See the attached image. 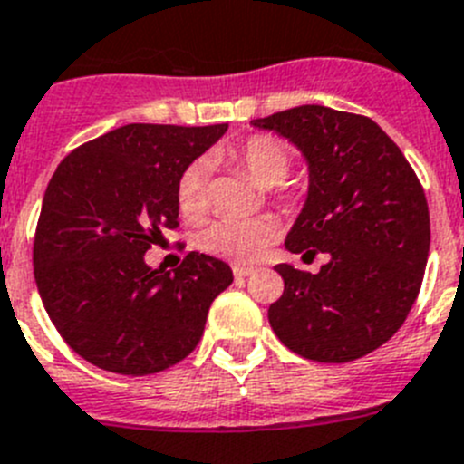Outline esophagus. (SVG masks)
<instances>
[{"label": "esophagus", "mask_w": 464, "mask_h": 464, "mask_svg": "<svg viewBox=\"0 0 464 464\" xmlns=\"http://www.w3.org/2000/svg\"><path fill=\"white\" fill-rule=\"evenodd\" d=\"M232 271H235L237 280H244V278H248V276L255 274V269H250V266H239V265H237Z\"/></svg>", "instance_id": "obj_1"}]
</instances>
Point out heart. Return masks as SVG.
Masks as SVG:
<instances>
[{
  "label": "heart",
  "mask_w": 464,
  "mask_h": 464,
  "mask_svg": "<svg viewBox=\"0 0 464 464\" xmlns=\"http://www.w3.org/2000/svg\"><path fill=\"white\" fill-rule=\"evenodd\" d=\"M227 159L244 169L250 179L262 188L283 184L290 174L292 154L287 144L269 133H257L246 138L244 142L229 149ZM207 165L204 160H195L181 172L177 181V207L181 216L195 220L202 218L207 211ZM274 220L257 216V218H220L204 225L195 235V246L202 253L214 255L220 260L250 265L266 250L274 241Z\"/></svg>",
  "instance_id": "1"
}]
</instances>
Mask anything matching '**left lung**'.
<instances>
[{
    "mask_svg": "<svg viewBox=\"0 0 464 464\" xmlns=\"http://www.w3.org/2000/svg\"><path fill=\"white\" fill-rule=\"evenodd\" d=\"M308 160V198L285 239L290 253H326L317 274L278 265L285 292L269 322L287 350L345 363L382 347L419 296L430 250L423 186L371 117L299 105L250 121Z\"/></svg>",
    "mask_w": 464,
    "mask_h": 464,
    "instance_id": "1",
    "label": "left lung"
}]
</instances>
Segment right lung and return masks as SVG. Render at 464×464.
<instances>
[{"label":"right lung","instance_id":"1","mask_svg":"<svg viewBox=\"0 0 464 464\" xmlns=\"http://www.w3.org/2000/svg\"><path fill=\"white\" fill-rule=\"evenodd\" d=\"M225 130L129 124L80 144L54 169L34 235V278L54 329L89 363L151 375L198 347L232 269L188 253L169 274L147 266L144 253L179 227L177 181Z\"/></svg>","mask_w":464,"mask_h":464}]
</instances>
